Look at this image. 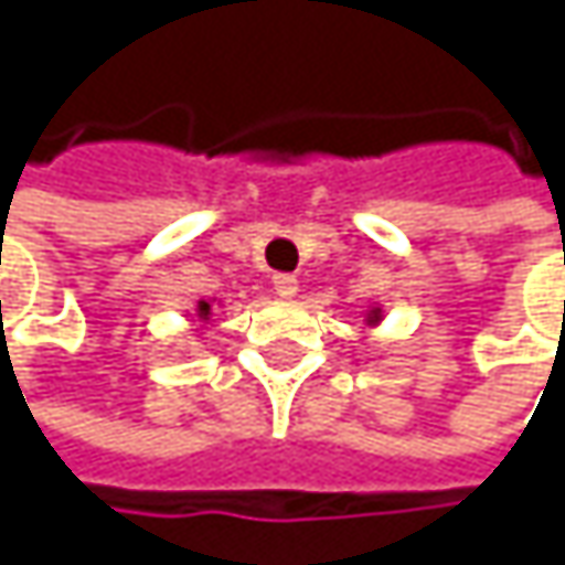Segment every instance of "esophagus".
<instances>
[{"label":"esophagus","mask_w":565,"mask_h":565,"mask_svg":"<svg viewBox=\"0 0 565 565\" xmlns=\"http://www.w3.org/2000/svg\"><path fill=\"white\" fill-rule=\"evenodd\" d=\"M275 294L278 297H294L297 294V278L294 275H275Z\"/></svg>","instance_id":"obj_1"}]
</instances>
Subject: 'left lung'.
Listing matches in <instances>:
<instances>
[{"label":"left lung","mask_w":565,"mask_h":565,"mask_svg":"<svg viewBox=\"0 0 565 565\" xmlns=\"http://www.w3.org/2000/svg\"><path fill=\"white\" fill-rule=\"evenodd\" d=\"M376 320H380V310H373V313H370V323H376Z\"/></svg>","instance_id":"obj_1"}]
</instances>
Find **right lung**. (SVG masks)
<instances>
[{
  "mask_svg": "<svg viewBox=\"0 0 565 565\" xmlns=\"http://www.w3.org/2000/svg\"><path fill=\"white\" fill-rule=\"evenodd\" d=\"M209 310H212V307H209V303H205V300H199V317H202V320H205V317H209Z\"/></svg>",
  "mask_w": 565,
  "mask_h": 565,
  "instance_id": "obj_1",
  "label": "right lung"
}]
</instances>
